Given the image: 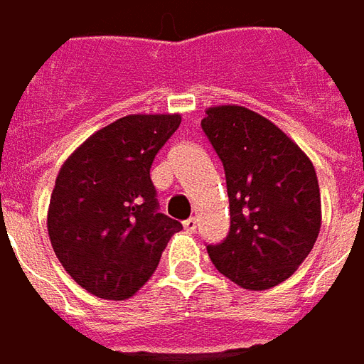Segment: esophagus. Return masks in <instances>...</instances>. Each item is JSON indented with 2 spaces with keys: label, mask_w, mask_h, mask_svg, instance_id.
I'll return each mask as SVG.
<instances>
[{
  "label": "esophagus",
  "mask_w": 364,
  "mask_h": 364,
  "mask_svg": "<svg viewBox=\"0 0 364 364\" xmlns=\"http://www.w3.org/2000/svg\"><path fill=\"white\" fill-rule=\"evenodd\" d=\"M198 226V220L195 218V216H191V218H187V220L183 222V228L187 230V232H195Z\"/></svg>",
  "instance_id": "obj_1"
}]
</instances>
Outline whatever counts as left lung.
I'll use <instances>...</instances> for the list:
<instances>
[{
    "label": "left lung",
    "instance_id": "8db88e82",
    "mask_svg": "<svg viewBox=\"0 0 364 364\" xmlns=\"http://www.w3.org/2000/svg\"><path fill=\"white\" fill-rule=\"evenodd\" d=\"M200 127L224 166L230 198L228 236L206 245L208 257L242 289L277 287L320 234L312 161L281 128L245 107H210Z\"/></svg>",
    "mask_w": 364,
    "mask_h": 364
}]
</instances>
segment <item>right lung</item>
Masks as SVG:
<instances>
[{
    "instance_id": "add662e5",
    "label": "right lung",
    "mask_w": 364,
    "mask_h": 364,
    "mask_svg": "<svg viewBox=\"0 0 364 364\" xmlns=\"http://www.w3.org/2000/svg\"><path fill=\"white\" fill-rule=\"evenodd\" d=\"M181 114H128L64 161L48 208L52 250L80 287L124 300L150 279L181 222L159 213L150 167Z\"/></svg>"
}]
</instances>
